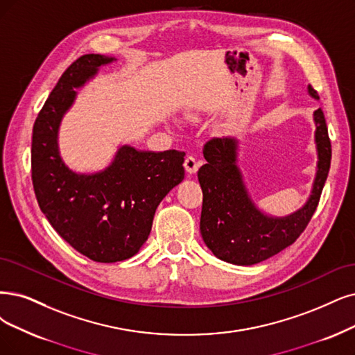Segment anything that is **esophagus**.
Instances as JSON below:
<instances>
[{
  "mask_svg": "<svg viewBox=\"0 0 355 355\" xmlns=\"http://www.w3.org/2000/svg\"><path fill=\"white\" fill-rule=\"evenodd\" d=\"M199 166H200V161H198L196 159L194 156H187L186 157V161H184V168H186V171L189 174H194L196 171L199 169Z\"/></svg>",
  "mask_w": 355,
  "mask_h": 355,
  "instance_id": "esophagus-1",
  "label": "esophagus"
}]
</instances>
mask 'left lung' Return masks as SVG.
<instances>
[{
	"mask_svg": "<svg viewBox=\"0 0 355 355\" xmlns=\"http://www.w3.org/2000/svg\"><path fill=\"white\" fill-rule=\"evenodd\" d=\"M309 95L319 101L310 85ZM316 174L306 203L295 212L273 216L256 205L239 165L240 140L234 136L205 144L206 164L198 177L203 191L200 232L206 247L218 259L239 266L260 263L291 245L316 211L331 166V140L322 110L313 112Z\"/></svg>",
	"mask_w": 355,
	"mask_h": 355,
	"instance_id": "8db88e82",
	"label": "left lung"
}]
</instances>
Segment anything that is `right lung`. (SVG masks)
Listing matches in <instances>:
<instances>
[{"label":"right lung","instance_id":"1","mask_svg":"<svg viewBox=\"0 0 355 355\" xmlns=\"http://www.w3.org/2000/svg\"><path fill=\"white\" fill-rule=\"evenodd\" d=\"M115 57L87 54L60 77L32 135V181L42 214L60 237L83 256L114 263L146 243L165 196L184 180V152L140 150L121 144L108 166L77 173L62 159L58 135L64 115L101 67Z\"/></svg>","mask_w":355,"mask_h":355}]
</instances>
